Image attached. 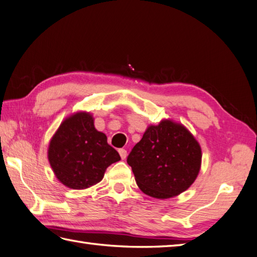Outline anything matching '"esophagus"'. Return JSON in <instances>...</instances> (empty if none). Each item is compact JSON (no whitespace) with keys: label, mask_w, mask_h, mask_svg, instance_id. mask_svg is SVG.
<instances>
[{"label":"esophagus","mask_w":257,"mask_h":257,"mask_svg":"<svg viewBox=\"0 0 257 257\" xmlns=\"http://www.w3.org/2000/svg\"><path fill=\"white\" fill-rule=\"evenodd\" d=\"M118 153H119V156H121V159H122V160L126 159V156H127V152H126V150H124V149H119V150H118Z\"/></svg>","instance_id":"esophagus-1"}]
</instances>
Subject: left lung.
I'll return each instance as SVG.
<instances>
[{
	"label": "left lung",
	"instance_id": "left-lung-1",
	"mask_svg": "<svg viewBox=\"0 0 257 257\" xmlns=\"http://www.w3.org/2000/svg\"><path fill=\"white\" fill-rule=\"evenodd\" d=\"M200 144L181 124L162 121L151 125L127 156L136 184L155 198L186 191L200 172Z\"/></svg>",
	"mask_w": 257,
	"mask_h": 257
}]
</instances>
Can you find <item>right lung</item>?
<instances>
[{
    "label": "right lung",
    "instance_id": "1",
    "mask_svg": "<svg viewBox=\"0 0 257 257\" xmlns=\"http://www.w3.org/2000/svg\"><path fill=\"white\" fill-rule=\"evenodd\" d=\"M49 161L62 184L83 190L101 182L107 167L121 160L107 144L106 135L94 127L90 113L72 115L52 138Z\"/></svg>",
    "mask_w": 257,
    "mask_h": 257
}]
</instances>
